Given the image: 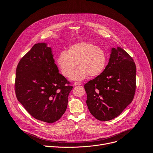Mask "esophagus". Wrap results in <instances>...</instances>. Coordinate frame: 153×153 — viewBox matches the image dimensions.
Returning a JSON list of instances; mask_svg holds the SVG:
<instances>
[{
  "mask_svg": "<svg viewBox=\"0 0 153 153\" xmlns=\"http://www.w3.org/2000/svg\"><path fill=\"white\" fill-rule=\"evenodd\" d=\"M81 84H82V83H80V82H74L73 83V85L74 86H77V85H80Z\"/></svg>",
  "mask_w": 153,
  "mask_h": 153,
  "instance_id": "1",
  "label": "esophagus"
}]
</instances>
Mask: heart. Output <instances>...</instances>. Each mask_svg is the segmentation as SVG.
<instances>
[{
	"instance_id": "b5f03b06",
	"label": "heart",
	"mask_w": 153,
	"mask_h": 153,
	"mask_svg": "<svg viewBox=\"0 0 153 153\" xmlns=\"http://www.w3.org/2000/svg\"><path fill=\"white\" fill-rule=\"evenodd\" d=\"M62 74L69 77L78 64L79 68L71 75L73 80H82L88 75L91 77L100 75L105 69L106 56L100 48L89 42H80L62 51L57 59Z\"/></svg>"
}]
</instances>
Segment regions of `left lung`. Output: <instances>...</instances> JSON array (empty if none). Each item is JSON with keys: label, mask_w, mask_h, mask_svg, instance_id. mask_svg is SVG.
<instances>
[{"label": "left lung", "mask_w": 153, "mask_h": 153, "mask_svg": "<svg viewBox=\"0 0 153 153\" xmlns=\"http://www.w3.org/2000/svg\"><path fill=\"white\" fill-rule=\"evenodd\" d=\"M136 67L133 58L120 47L113 48L103 71L85 84L86 103L91 114L100 121L120 115L133 100Z\"/></svg>", "instance_id": "left-lung-1"}]
</instances>
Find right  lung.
<instances>
[{"instance_id": "right-lung-1", "label": "right lung", "mask_w": 153, "mask_h": 153, "mask_svg": "<svg viewBox=\"0 0 153 153\" xmlns=\"http://www.w3.org/2000/svg\"><path fill=\"white\" fill-rule=\"evenodd\" d=\"M59 73L51 48L45 43L35 44L19 61L15 93L18 101L34 118L50 123L67 110L73 86Z\"/></svg>"}]
</instances>
